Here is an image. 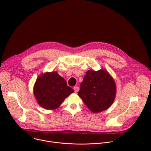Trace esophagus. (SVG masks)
I'll return each instance as SVG.
<instances>
[{
  "label": "esophagus",
  "mask_w": 151,
  "mask_h": 151,
  "mask_svg": "<svg viewBox=\"0 0 151 151\" xmlns=\"http://www.w3.org/2000/svg\"><path fill=\"white\" fill-rule=\"evenodd\" d=\"M73 89H74V91H75V92H78V91H79V87H78V86H75L74 88H73Z\"/></svg>",
  "instance_id": "obj_1"
}]
</instances>
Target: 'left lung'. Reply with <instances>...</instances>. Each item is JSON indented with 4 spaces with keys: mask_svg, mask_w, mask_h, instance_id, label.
<instances>
[{
    "mask_svg": "<svg viewBox=\"0 0 151 151\" xmlns=\"http://www.w3.org/2000/svg\"><path fill=\"white\" fill-rule=\"evenodd\" d=\"M116 86L113 78L106 70H89L80 85L78 95L92 113L109 108L116 97Z\"/></svg>",
    "mask_w": 151,
    "mask_h": 151,
    "instance_id": "obj_1",
    "label": "left lung"
}]
</instances>
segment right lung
<instances>
[{"label": "right lung", "instance_id": "right-lung-1", "mask_svg": "<svg viewBox=\"0 0 151 151\" xmlns=\"http://www.w3.org/2000/svg\"><path fill=\"white\" fill-rule=\"evenodd\" d=\"M74 90L68 86L65 79L57 71L40 75L34 87L38 104L46 109H55Z\"/></svg>", "mask_w": 151, "mask_h": 151}]
</instances>
